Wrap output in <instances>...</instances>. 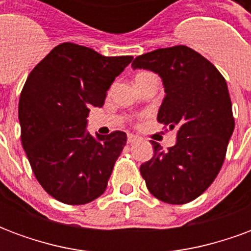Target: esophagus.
Here are the masks:
<instances>
[{"mask_svg": "<svg viewBox=\"0 0 251 251\" xmlns=\"http://www.w3.org/2000/svg\"><path fill=\"white\" fill-rule=\"evenodd\" d=\"M136 141H138V137L137 136H134V134H129V136H127V142H129V144H133V142Z\"/></svg>", "mask_w": 251, "mask_h": 251, "instance_id": "34e87169", "label": "esophagus"}]
</instances>
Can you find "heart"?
Instances as JSON below:
<instances>
[{
  "label": "heart",
  "mask_w": 251,
  "mask_h": 251,
  "mask_svg": "<svg viewBox=\"0 0 251 251\" xmlns=\"http://www.w3.org/2000/svg\"><path fill=\"white\" fill-rule=\"evenodd\" d=\"M141 74H145V72H141ZM141 74H138V75H141Z\"/></svg>",
  "instance_id": "obj_1"
}]
</instances>
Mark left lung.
Returning a JSON list of instances; mask_svg holds the SVG:
<instances>
[{
    "label": "left lung",
    "mask_w": 251,
    "mask_h": 251,
    "mask_svg": "<svg viewBox=\"0 0 251 251\" xmlns=\"http://www.w3.org/2000/svg\"><path fill=\"white\" fill-rule=\"evenodd\" d=\"M131 67L161 76L165 98L157 121L177 127L176 145L168 151L152 141L154 154L140 167L141 176L154 198L185 204L212 184L226 157L235 126L227 83L212 63L185 46L144 53Z\"/></svg>",
    "instance_id": "left-lung-1"
}]
</instances>
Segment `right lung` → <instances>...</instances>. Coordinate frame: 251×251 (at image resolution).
Returning <instances> with one entry per match:
<instances>
[{
  "label": "right lung",
  "instance_id": "right-lung-1",
  "mask_svg": "<svg viewBox=\"0 0 251 251\" xmlns=\"http://www.w3.org/2000/svg\"><path fill=\"white\" fill-rule=\"evenodd\" d=\"M131 56H103L63 43L32 70L19 102L21 142L47 194L62 203L86 204L103 194L126 133L86 131L90 107H102L115 76Z\"/></svg>",
  "mask_w": 251,
  "mask_h": 251
}]
</instances>
